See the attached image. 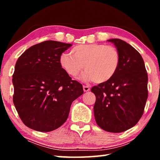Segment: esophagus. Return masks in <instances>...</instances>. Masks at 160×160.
<instances>
[{
    "instance_id": "esophagus-1",
    "label": "esophagus",
    "mask_w": 160,
    "mask_h": 160,
    "mask_svg": "<svg viewBox=\"0 0 160 160\" xmlns=\"http://www.w3.org/2000/svg\"><path fill=\"white\" fill-rule=\"evenodd\" d=\"M83 90H84V92H88V91H90V87L84 85V86H83Z\"/></svg>"
}]
</instances>
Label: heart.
I'll return each instance as SVG.
<instances>
[{
	"label": "heart",
	"mask_w": 160,
	"mask_h": 160,
	"mask_svg": "<svg viewBox=\"0 0 160 160\" xmlns=\"http://www.w3.org/2000/svg\"><path fill=\"white\" fill-rule=\"evenodd\" d=\"M71 53H63L59 63L68 75L76 78L82 70L81 79L104 83L112 79L120 66L121 57L117 48L102 44H80L75 47Z\"/></svg>",
	"instance_id": "obj_1"
}]
</instances>
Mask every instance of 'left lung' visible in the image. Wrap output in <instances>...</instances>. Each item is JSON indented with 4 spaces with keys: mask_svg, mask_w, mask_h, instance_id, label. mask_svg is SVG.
<instances>
[{
    "mask_svg": "<svg viewBox=\"0 0 160 160\" xmlns=\"http://www.w3.org/2000/svg\"><path fill=\"white\" fill-rule=\"evenodd\" d=\"M118 51L120 66L112 79L94 86V114L100 128L121 132L136 124L144 112L148 96V73L138 51L119 39H111Z\"/></svg>",
    "mask_w": 160,
    "mask_h": 160,
    "instance_id": "1",
    "label": "left lung"
}]
</instances>
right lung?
I'll return each instance as SVG.
<instances>
[{
	"label": "right lung",
	"instance_id": "add662e5",
	"mask_svg": "<svg viewBox=\"0 0 160 160\" xmlns=\"http://www.w3.org/2000/svg\"><path fill=\"white\" fill-rule=\"evenodd\" d=\"M72 44L48 40L32 46L18 58L12 75L13 103L21 120L34 131L48 132L66 122L70 106L83 94L59 63Z\"/></svg>",
	"mask_w": 160,
	"mask_h": 160
}]
</instances>
